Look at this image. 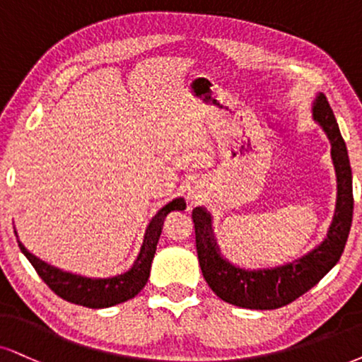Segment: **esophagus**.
Segmentation results:
<instances>
[{
	"instance_id": "34e87169",
	"label": "esophagus",
	"mask_w": 362,
	"mask_h": 362,
	"mask_svg": "<svg viewBox=\"0 0 362 362\" xmlns=\"http://www.w3.org/2000/svg\"><path fill=\"white\" fill-rule=\"evenodd\" d=\"M187 197H189V200H190V202H192V204H195V202H197V200H199V199H200V197H202V195H200V192L190 190V192H189V195H187Z\"/></svg>"
}]
</instances>
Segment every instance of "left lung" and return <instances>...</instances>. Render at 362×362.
Returning <instances> with one entry per match:
<instances>
[{
    "label": "left lung",
    "instance_id": "8db88e82",
    "mask_svg": "<svg viewBox=\"0 0 362 362\" xmlns=\"http://www.w3.org/2000/svg\"><path fill=\"white\" fill-rule=\"evenodd\" d=\"M314 120L319 122L331 140V155L337 175V204L327 237L304 257L274 269L247 271L232 265L218 252L214 239L212 218L204 207L192 210L195 228V247L204 279L215 294L228 304L245 309H279L305 294L331 271L341 259L349 237L354 197L349 155L331 105L322 93L313 107Z\"/></svg>",
    "mask_w": 362,
    "mask_h": 362
}]
</instances>
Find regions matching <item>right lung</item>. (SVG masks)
<instances>
[{
  "mask_svg": "<svg viewBox=\"0 0 362 362\" xmlns=\"http://www.w3.org/2000/svg\"><path fill=\"white\" fill-rule=\"evenodd\" d=\"M185 200L180 197V199L172 200L165 207L160 209L158 214L148 223L144 244H141L140 254L135 260L134 267L115 277L90 279L65 272L62 269H57L53 265L43 262L36 255L28 252L20 240H18V245H20L21 252L26 255V259L33 265L35 271L38 272V276L62 299L71 304L85 305V308L90 309L112 308V305L122 304L132 299V297H135L144 289L150 277V267H152L155 250H157L158 237L162 234L163 218L167 217V214L173 212V210H185Z\"/></svg>",
  "mask_w": 362,
  "mask_h": 362,
  "instance_id": "1",
  "label": "right lung"
}]
</instances>
